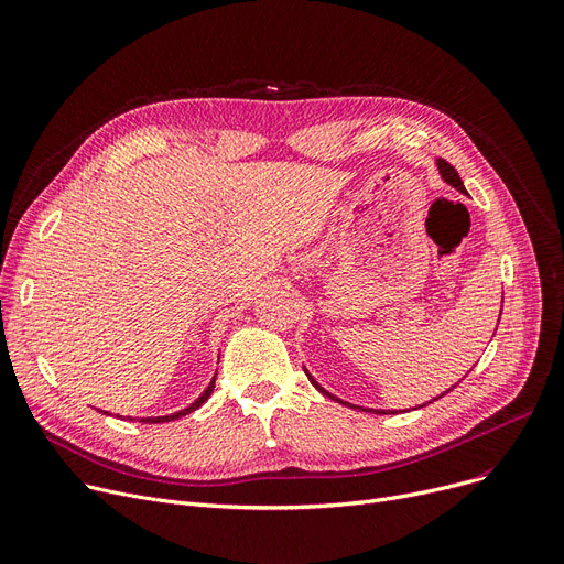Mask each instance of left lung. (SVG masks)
Wrapping results in <instances>:
<instances>
[{
	"mask_svg": "<svg viewBox=\"0 0 564 564\" xmlns=\"http://www.w3.org/2000/svg\"><path fill=\"white\" fill-rule=\"evenodd\" d=\"M436 169H438V175L443 177V181H446L448 185H453V187H455L457 192H462V194H466V196H468V192H466V187H464V183H462V177H459V173H457V171H455V169H453V166H451V164H448L446 160H436ZM500 311H502V308H500ZM304 372L308 375L311 383H313V387H315V389H317L319 393H324V395H327V398H332V400H336V402H340V404H345V406H351V409H361V411H375V413H395V411H387V409H364V406H357V404H349V402H343L340 398L332 395L329 391H324V389L319 387V383H317V381H315V379L311 377V372H308L306 368H304ZM453 389H455V387H453ZM453 389H448V391H453ZM448 391H446V393H448ZM446 393H441V395H446ZM441 395H438V398H441ZM434 400H436V398H434ZM434 400H432V402H434ZM423 406H425V404H423Z\"/></svg>",
	"mask_w": 564,
	"mask_h": 564,
	"instance_id": "obj_1",
	"label": "left lung"
}]
</instances>
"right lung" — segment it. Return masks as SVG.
<instances>
[{
    "instance_id": "right-lung-1",
    "label": "right lung",
    "mask_w": 564,
    "mask_h": 564,
    "mask_svg": "<svg viewBox=\"0 0 564 564\" xmlns=\"http://www.w3.org/2000/svg\"><path fill=\"white\" fill-rule=\"evenodd\" d=\"M213 391H215V377H213V381H210V387H207L203 393H200V398H196L187 409H183V411H175V413H171V416H158V419H139L141 423H169V421H177V419H183V416H187V413H192V411H196L207 398L213 395ZM132 421V419H130Z\"/></svg>"
}]
</instances>
